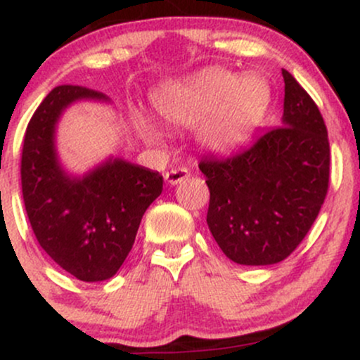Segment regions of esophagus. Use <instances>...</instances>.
I'll list each match as a JSON object with an SVG mask.
<instances>
[{
  "mask_svg": "<svg viewBox=\"0 0 360 360\" xmlns=\"http://www.w3.org/2000/svg\"><path fill=\"white\" fill-rule=\"evenodd\" d=\"M189 177V171L186 167H176V169H171V171L166 172V176H164V179H166L167 184L171 186H176L179 183H183Z\"/></svg>",
  "mask_w": 360,
  "mask_h": 360,
  "instance_id": "1",
  "label": "esophagus"
}]
</instances>
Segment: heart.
Returning <instances> with one entry per match:
<instances>
[{
  "mask_svg": "<svg viewBox=\"0 0 360 360\" xmlns=\"http://www.w3.org/2000/svg\"><path fill=\"white\" fill-rule=\"evenodd\" d=\"M154 108L171 127H196V140L206 152L229 155L254 139L272 105V88L260 74H238L221 68L206 69L191 79L160 89ZM140 137L162 142L154 122L135 115Z\"/></svg>",
  "mask_w": 360,
  "mask_h": 360,
  "instance_id": "b5f03b06",
  "label": "heart"
}]
</instances>
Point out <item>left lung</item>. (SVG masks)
<instances>
[{"label":"left lung","instance_id":"8db88e82","mask_svg":"<svg viewBox=\"0 0 360 360\" xmlns=\"http://www.w3.org/2000/svg\"><path fill=\"white\" fill-rule=\"evenodd\" d=\"M283 125L230 159L200 162L210 188L206 223L218 247L242 266L284 260L323 205L330 146L315 101L283 69Z\"/></svg>","mask_w":360,"mask_h":360}]
</instances>
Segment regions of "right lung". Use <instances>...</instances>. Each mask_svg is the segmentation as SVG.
Instances as JSON below:
<instances>
[{
	"mask_svg": "<svg viewBox=\"0 0 360 360\" xmlns=\"http://www.w3.org/2000/svg\"><path fill=\"white\" fill-rule=\"evenodd\" d=\"M77 101L110 98L82 86H57L45 96L25 134L22 193L45 254L74 278L98 283L125 262L143 213L162 193V176L113 155L84 174L69 172L56 135L62 113Z\"/></svg>",
	"mask_w": 360,
	"mask_h": 360,
	"instance_id": "1",
	"label": "right lung"
}]
</instances>
